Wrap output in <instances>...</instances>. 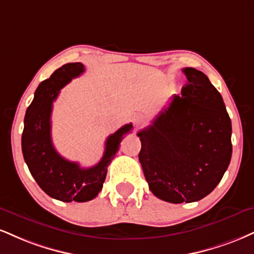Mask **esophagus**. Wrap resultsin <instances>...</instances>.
Returning a JSON list of instances; mask_svg holds the SVG:
<instances>
[{
    "label": "esophagus",
    "instance_id": "obj_1",
    "mask_svg": "<svg viewBox=\"0 0 254 254\" xmlns=\"http://www.w3.org/2000/svg\"><path fill=\"white\" fill-rule=\"evenodd\" d=\"M145 122H146V118H145V116H143V115L136 116L135 119H133V124L136 125V127H142V125H144Z\"/></svg>",
    "mask_w": 254,
    "mask_h": 254
}]
</instances>
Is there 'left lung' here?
I'll list each match as a JSON object with an SVG mask.
<instances>
[{
	"instance_id": "left-lung-1",
	"label": "left lung",
	"mask_w": 254,
	"mask_h": 254,
	"mask_svg": "<svg viewBox=\"0 0 254 254\" xmlns=\"http://www.w3.org/2000/svg\"><path fill=\"white\" fill-rule=\"evenodd\" d=\"M188 82L152 124L139 131L138 158L149 189L170 203L195 202L214 190L232 157V123L204 73L182 69Z\"/></svg>"
}]
</instances>
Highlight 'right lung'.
Returning a JSON list of instances; mask_svg holds the SVG:
<instances>
[{"label": "right lung", "mask_w": 254, "mask_h": 254, "mask_svg": "<svg viewBox=\"0 0 254 254\" xmlns=\"http://www.w3.org/2000/svg\"><path fill=\"white\" fill-rule=\"evenodd\" d=\"M84 71L81 63H69L58 68L36 88L34 99L24 116L21 139L24 162L39 187L51 197L64 202H86L97 196L123 136L132 129L131 123L125 124L110 135L102 160L91 168H81L77 162L66 160L58 154L51 136L53 102L61 88Z\"/></svg>", "instance_id": "right-lung-1"}]
</instances>
